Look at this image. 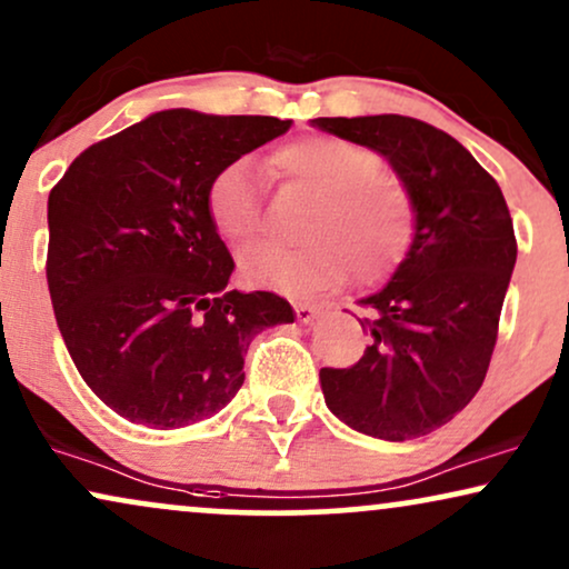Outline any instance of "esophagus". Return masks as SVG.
I'll return each mask as SVG.
<instances>
[{
	"mask_svg": "<svg viewBox=\"0 0 569 569\" xmlns=\"http://www.w3.org/2000/svg\"><path fill=\"white\" fill-rule=\"evenodd\" d=\"M293 309H297V320L305 326L320 315V305H312V301H293Z\"/></svg>",
	"mask_w": 569,
	"mask_h": 569,
	"instance_id": "obj_1",
	"label": "esophagus"
}]
</instances>
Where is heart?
Returning a JSON list of instances; mask_svg holds the SVG:
<instances>
[{
    "label": "heart",
    "mask_w": 569,
    "mask_h": 569,
    "mask_svg": "<svg viewBox=\"0 0 569 569\" xmlns=\"http://www.w3.org/2000/svg\"><path fill=\"white\" fill-rule=\"evenodd\" d=\"M272 168L315 193L301 222V247L257 243L241 254V276L251 286L293 293L322 291L359 280H378L405 260L415 239V204L405 183L380 172L368 147L330 133L286 141ZM214 231L231 243L260 231L257 178L249 160H231L212 172L204 193Z\"/></svg>",
    "instance_id": "b5f03b06"
}]
</instances>
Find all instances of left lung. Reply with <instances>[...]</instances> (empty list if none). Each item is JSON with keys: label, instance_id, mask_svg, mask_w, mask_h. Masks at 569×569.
I'll list each match as a JSON object with an SVG mask.
<instances>
[{"label": "left lung", "instance_id": "1", "mask_svg": "<svg viewBox=\"0 0 569 569\" xmlns=\"http://www.w3.org/2000/svg\"><path fill=\"white\" fill-rule=\"evenodd\" d=\"M312 128L378 152L415 204V239L383 289L359 299L372 343L347 370L322 368L330 412L359 433L409 441L470 405L491 362L517 260L505 193L457 139L405 114L315 118Z\"/></svg>", "mask_w": 569, "mask_h": 569}]
</instances>
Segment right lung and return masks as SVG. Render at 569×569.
I'll use <instances>...</instances> for the list:
<instances>
[{"instance_id":"right-lung-1","label":"right lung","mask_w":569,"mask_h":569,"mask_svg":"<svg viewBox=\"0 0 569 569\" xmlns=\"http://www.w3.org/2000/svg\"><path fill=\"white\" fill-rule=\"evenodd\" d=\"M268 114L162 110L93 143L49 191L47 283L86 386L136 426L207 420L243 383L270 291L228 289L233 257L207 214L212 172L283 136Z\"/></svg>"}]
</instances>
